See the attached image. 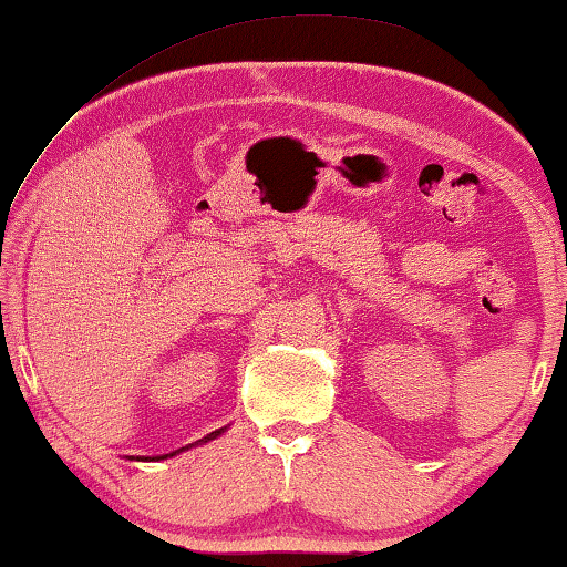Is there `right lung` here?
I'll return each instance as SVG.
<instances>
[{
  "mask_svg": "<svg viewBox=\"0 0 567 567\" xmlns=\"http://www.w3.org/2000/svg\"><path fill=\"white\" fill-rule=\"evenodd\" d=\"M224 429H217V431H212V434H206L204 439H199V442H194V444H188V446H196V444H206V442H212V439H217L219 434H221ZM188 446H182V449H176V452H171V454H164V456H136V462H158V460H168V456H176L178 452H186Z\"/></svg>",
  "mask_w": 567,
  "mask_h": 567,
  "instance_id": "add662e5",
  "label": "right lung"
}]
</instances>
